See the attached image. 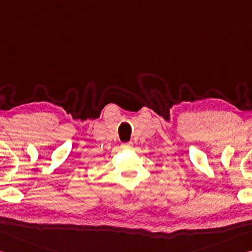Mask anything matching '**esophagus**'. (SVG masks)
Returning <instances> with one entry per match:
<instances>
[{
	"mask_svg": "<svg viewBox=\"0 0 252 252\" xmlns=\"http://www.w3.org/2000/svg\"><path fill=\"white\" fill-rule=\"evenodd\" d=\"M122 147H123V148H131V147H132V142H126V143H123Z\"/></svg>",
	"mask_w": 252,
	"mask_h": 252,
	"instance_id": "1",
	"label": "esophagus"
}]
</instances>
